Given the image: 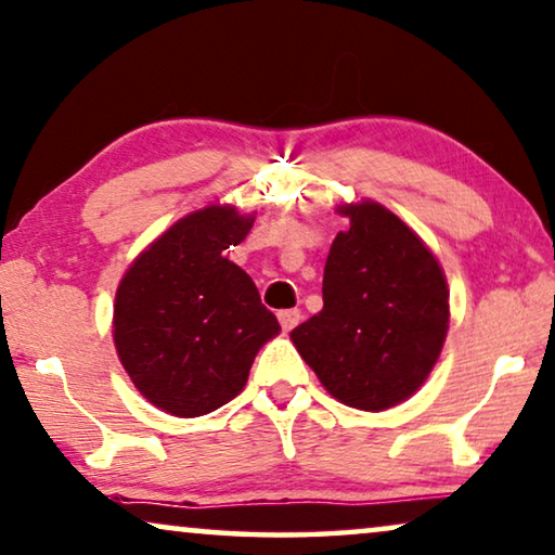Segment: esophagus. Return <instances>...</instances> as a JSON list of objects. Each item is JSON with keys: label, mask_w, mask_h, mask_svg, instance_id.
<instances>
[{"label": "esophagus", "mask_w": 555, "mask_h": 555, "mask_svg": "<svg viewBox=\"0 0 555 555\" xmlns=\"http://www.w3.org/2000/svg\"><path fill=\"white\" fill-rule=\"evenodd\" d=\"M278 320H280V325H283V331L291 333L293 327L300 323L302 315H300V310H280L278 312Z\"/></svg>", "instance_id": "34e87169"}]
</instances>
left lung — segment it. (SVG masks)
<instances>
[{
  "instance_id": "1",
  "label": "left lung",
  "mask_w": 555,
  "mask_h": 555,
  "mask_svg": "<svg viewBox=\"0 0 555 555\" xmlns=\"http://www.w3.org/2000/svg\"><path fill=\"white\" fill-rule=\"evenodd\" d=\"M323 310L291 333L300 358L340 403L388 411L428 380L451 305L446 272L413 228L373 199L337 205Z\"/></svg>"
}]
</instances>
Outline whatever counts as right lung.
<instances>
[{
    "instance_id": "obj_1",
    "label": "right lung",
    "mask_w": 555,
    "mask_h": 555,
    "mask_svg": "<svg viewBox=\"0 0 555 555\" xmlns=\"http://www.w3.org/2000/svg\"><path fill=\"white\" fill-rule=\"evenodd\" d=\"M255 212L207 205L144 247L119 280L112 337L134 388L159 411L197 417L240 396L280 333L253 278L224 258Z\"/></svg>"
}]
</instances>
